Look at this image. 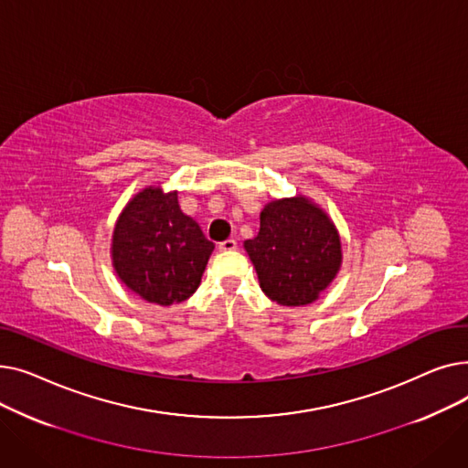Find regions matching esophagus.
<instances>
[{"instance_id": "1", "label": "esophagus", "mask_w": 468, "mask_h": 468, "mask_svg": "<svg viewBox=\"0 0 468 468\" xmlns=\"http://www.w3.org/2000/svg\"><path fill=\"white\" fill-rule=\"evenodd\" d=\"M218 249H219L221 252H231V250H235V249H237V240H235V239H226V240H221V242L218 244Z\"/></svg>"}]
</instances>
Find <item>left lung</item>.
Returning a JSON list of instances; mask_svg holds the SVG:
<instances>
[{"mask_svg": "<svg viewBox=\"0 0 468 468\" xmlns=\"http://www.w3.org/2000/svg\"><path fill=\"white\" fill-rule=\"evenodd\" d=\"M244 250L265 296L286 307L318 300L341 267L335 226L323 208L302 195L265 205L260 233L244 240Z\"/></svg>", "mask_w": 468, "mask_h": 468, "instance_id": "left-lung-1", "label": "left lung"}]
</instances>
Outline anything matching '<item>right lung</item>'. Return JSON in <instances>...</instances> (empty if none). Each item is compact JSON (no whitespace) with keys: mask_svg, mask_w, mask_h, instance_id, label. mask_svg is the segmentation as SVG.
<instances>
[{"mask_svg":"<svg viewBox=\"0 0 468 468\" xmlns=\"http://www.w3.org/2000/svg\"><path fill=\"white\" fill-rule=\"evenodd\" d=\"M212 250L214 242L182 212L178 193H165L159 186L133 197L112 239L121 282L142 300L165 307L186 302L199 288Z\"/></svg>","mask_w":468,"mask_h":468,"instance_id":"right-lung-1","label":"right lung"}]
</instances>
